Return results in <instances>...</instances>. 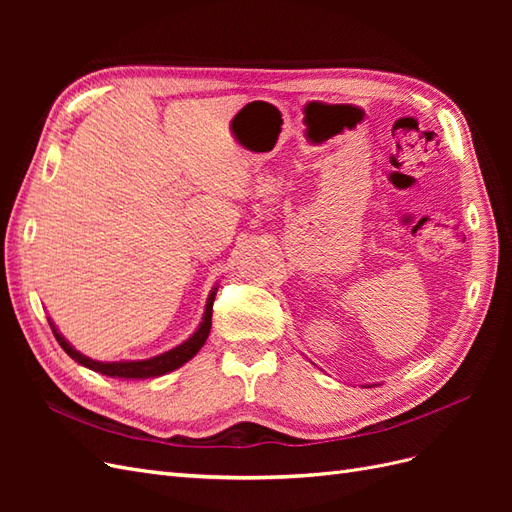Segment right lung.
Returning <instances> with one entry per match:
<instances>
[{"label":"right lung","instance_id":"right-lung-1","mask_svg":"<svg viewBox=\"0 0 512 512\" xmlns=\"http://www.w3.org/2000/svg\"><path fill=\"white\" fill-rule=\"evenodd\" d=\"M215 292H218V288H213L209 292V299H207V305H205V314H203V322L198 324V329L192 333V337L185 339L183 344H179L173 350L162 352L158 356H151V359H143V361H111V363H108V361H94V359H89V356L81 354L76 348H72V344L55 329V324L51 320H49V324H51L53 335H55V339L59 342V346L64 348V352L68 356H72L76 363H81L83 367H87L91 371H98V374L111 376V378H136V380L158 378V376L168 374V371L179 369L183 363H188L192 356L205 346L207 337H209V331H211V314H213Z\"/></svg>","mask_w":512,"mask_h":512}]
</instances>
